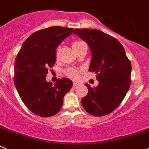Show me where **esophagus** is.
Listing matches in <instances>:
<instances>
[{"mask_svg":"<svg viewBox=\"0 0 149 149\" xmlns=\"http://www.w3.org/2000/svg\"><path fill=\"white\" fill-rule=\"evenodd\" d=\"M81 84L79 83V82H73V86L74 87H77V86H80Z\"/></svg>","mask_w":149,"mask_h":149,"instance_id":"34e87169","label":"esophagus"}]
</instances>
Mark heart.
I'll return each instance as SVG.
<instances>
[{
  "label": "heart",
  "instance_id": "1",
  "mask_svg": "<svg viewBox=\"0 0 149 149\" xmlns=\"http://www.w3.org/2000/svg\"><path fill=\"white\" fill-rule=\"evenodd\" d=\"M81 41H75V42L73 43L72 44V47H75V46H77L79 44H81ZM66 73H67L68 76H69L70 77L73 78V79H76V78L79 77V71L76 69H73V68H70L68 70H67L66 71Z\"/></svg>",
  "mask_w": 149,
  "mask_h": 149
}]
</instances>
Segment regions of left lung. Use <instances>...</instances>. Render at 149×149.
I'll list each match as a JSON object with an SVG mask.
<instances>
[{"label": "left lung", "instance_id": "8db88e82", "mask_svg": "<svg viewBox=\"0 0 149 149\" xmlns=\"http://www.w3.org/2000/svg\"><path fill=\"white\" fill-rule=\"evenodd\" d=\"M73 33L87 43L92 59L89 70L97 73L99 84H85L88 94L81 99L86 112L96 116L109 114L121 104L130 86L132 66L118 40L95 29H75Z\"/></svg>", "mask_w": 149, "mask_h": 149}]
</instances>
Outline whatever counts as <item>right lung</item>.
I'll return each instance as SVG.
<instances>
[{"mask_svg": "<svg viewBox=\"0 0 149 149\" xmlns=\"http://www.w3.org/2000/svg\"><path fill=\"white\" fill-rule=\"evenodd\" d=\"M73 28L50 27L35 32L23 43L14 63V84L20 98L31 112L42 117L57 114L63 97L73 86L71 80L46 81L48 68L56 61V49L72 34Z\"/></svg>", "mask_w": 149, "mask_h": 149, "instance_id": "obj_1", "label": "right lung"}]
</instances>
